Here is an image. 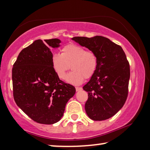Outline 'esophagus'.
Returning a JSON list of instances; mask_svg holds the SVG:
<instances>
[{
    "mask_svg": "<svg viewBox=\"0 0 150 150\" xmlns=\"http://www.w3.org/2000/svg\"><path fill=\"white\" fill-rule=\"evenodd\" d=\"M82 89H82V87H76V91H81Z\"/></svg>",
    "mask_w": 150,
    "mask_h": 150,
    "instance_id": "esophagus-1",
    "label": "esophagus"
}]
</instances>
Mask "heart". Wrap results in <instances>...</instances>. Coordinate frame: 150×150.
I'll list each match as a JSON object with an SVG mask.
<instances>
[{"mask_svg":"<svg viewBox=\"0 0 150 150\" xmlns=\"http://www.w3.org/2000/svg\"><path fill=\"white\" fill-rule=\"evenodd\" d=\"M52 68L59 79L64 80L67 71H72L67 75L66 81L72 85H78L84 79L92 77L97 69V55L92 51H87L83 46L73 44L65 45L61 48V54H54L51 59Z\"/></svg>","mask_w":150,"mask_h":150,"instance_id":"heart-1","label":"heart"}]
</instances>
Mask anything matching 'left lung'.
Returning a JSON list of instances; mask_svg holds the SVG:
<instances>
[{
    "instance_id": "8db88e82",
    "label": "left lung",
    "mask_w": 150,
    "mask_h": 150,
    "mask_svg": "<svg viewBox=\"0 0 150 150\" xmlns=\"http://www.w3.org/2000/svg\"><path fill=\"white\" fill-rule=\"evenodd\" d=\"M71 40L93 52L98 60L96 71L83 87L89 96L86 113L94 121L109 119L123 107L128 96L130 71L126 54L120 46L102 36Z\"/></svg>"
}]
</instances>
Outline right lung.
Returning a JSON list of instances; mask_svg holds the SVG:
<instances>
[{
    "instance_id": "add662e5",
    "label": "right lung",
    "mask_w": 150,
    "mask_h": 150,
    "mask_svg": "<svg viewBox=\"0 0 150 150\" xmlns=\"http://www.w3.org/2000/svg\"><path fill=\"white\" fill-rule=\"evenodd\" d=\"M61 42L59 39L35 40L20 52L12 69L14 100L39 124L58 122L76 93L75 87L59 79L52 68L50 48H59Z\"/></svg>"
}]
</instances>
